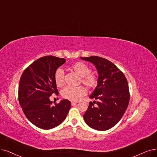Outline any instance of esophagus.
Returning a JSON list of instances; mask_svg holds the SVG:
<instances>
[{"mask_svg":"<svg viewBox=\"0 0 157 157\" xmlns=\"http://www.w3.org/2000/svg\"><path fill=\"white\" fill-rule=\"evenodd\" d=\"M77 103V102H75V101H71V105H75Z\"/></svg>","mask_w":157,"mask_h":157,"instance_id":"1","label":"esophagus"}]
</instances>
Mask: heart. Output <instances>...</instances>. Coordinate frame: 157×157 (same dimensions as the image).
<instances>
[{
    "label": "heart",
    "instance_id": "obj_1",
    "mask_svg": "<svg viewBox=\"0 0 157 157\" xmlns=\"http://www.w3.org/2000/svg\"><path fill=\"white\" fill-rule=\"evenodd\" d=\"M70 69L75 73H76L81 77V82L90 89H93L98 84V77L95 74L91 73V68L83 62H77L71 65ZM55 82L57 87L63 86L64 80V71L62 69L59 68L56 70L54 75ZM62 96L63 98L77 101L86 94V90L82 86L76 87H66L62 91Z\"/></svg>",
    "mask_w": 157,
    "mask_h": 157
}]
</instances>
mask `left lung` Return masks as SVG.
I'll return each mask as SVG.
<instances>
[{
    "label": "left lung",
    "instance_id": "left-lung-1",
    "mask_svg": "<svg viewBox=\"0 0 157 157\" xmlns=\"http://www.w3.org/2000/svg\"><path fill=\"white\" fill-rule=\"evenodd\" d=\"M80 58L95 66L98 74L97 86L90 97L97 101L90 102L84 119L94 129L108 130L119 122L127 109L130 97L127 79L107 59L97 56ZM95 103L97 105L94 106Z\"/></svg>",
    "mask_w": 157,
    "mask_h": 157
}]
</instances>
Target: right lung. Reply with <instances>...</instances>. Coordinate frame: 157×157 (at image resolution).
Instances as JSON below:
<instances>
[{"instance_id": "add662e5", "label": "right lung", "mask_w": 157, "mask_h": 157, "mask_svg": "<svg viewBox=\"0 0 157 157\" xmlns=\"http://www.w3.org/2000/svg\"><path fill=\"white\" fill-rule=\"evenodd\" d=\"M66 59L46 56L37 59L22 73L18 86V100L25 116L43 129L57 127L67 117L71 104L63 99L52 104L49 97L59 95L54 75Z\"/></svg>"}]
</instances>
